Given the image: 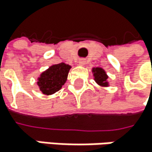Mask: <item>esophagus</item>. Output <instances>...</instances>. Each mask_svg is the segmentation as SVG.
I'll use <instances>...</instances> for the list:
<instances>
[{"label":"esophagus","instance_id":"34e87169","mask_svg":"<svg viewBox=\"0 0 152 152\" xmlns=\"http://www.w3.org/2000/svg\"><path fill=\"white\" fill-rule=\"evenodd\" d=\"M85 59H80L79 61H78V63H79V65H81V66H83V65H85Z\"/></svg>","mask_w":152,"mask_h":152}]
</instances>
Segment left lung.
<instances>
[{
    "mask_svg": "<svg viewBox=\"0 0 152 152\" xmlns=\"http://www.w3.org/2000/svg\"><path fill=\"white\" fill-rule=\"evenodd\" d=\"M93 72H94V80L97 84L100 86H108V83H107L108 77L106 75L104 69L96 67V68H93Z\"/></svg>",
    "mask_w": 152,
    "mask_h": 152,
    "instance_id": "left-lung-1",
    "label": "left lung"
}]
</instances>
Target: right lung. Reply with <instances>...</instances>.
<instances>
[{
	"label": "right lung",
	"instance_id": "1",
	"mask_svg": "<svg viewBox=\"0 0 152 152\" xmlns=\"http://www.w3.org/2000/svg\"><path fill=\"white\" fill-rule=\"evenodd\" d=\"M70 66L59 63L51 66L47 71L43 72L39 77L38 86L45 94H52L61 89L66 81Z\"/></svg>",
	"mask_w": 152,
	"mask_h": 152
}]
</instances>
